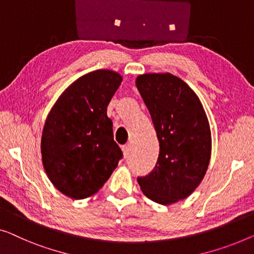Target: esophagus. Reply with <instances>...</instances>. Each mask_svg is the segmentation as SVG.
Listing matches in <instances>:
<instances>
[{
    "label": "esophagus",
    "instance_id": "1",
    "mask_svg": "<svg viewBox=\"0 0 254 254\" xmlns=\"http://www.w3.org/2000/svg\"><path fill=\"white\" fill-rule=\"evenodd\" d=\"M122 151H123V155H124V158H127L128 155H130V151H131V146L128 145H124L122 146Z\"/></svg>",
    "mask_w": 254,
    "mask_h": 254
}]
</instances>
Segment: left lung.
Here are the masks:
<instances>
[{"label": "left lung", "instance_id": "left-lung-1", "mask_svg": "<svg viewBox=\"0 0 254 254\" xmlns=\"http://www.w3.org/2000/svg\"><path fill=\"white\" fill-rule=\"evenodd\" d=\"M135 85L160 142L154 170L137 180L149 199L170 205L188 197L205 176L212 147L209 120L197 94L175 75L142 74Z\"/></svg>", "mask_w": 254, "mask_h": 254}]
</instances>
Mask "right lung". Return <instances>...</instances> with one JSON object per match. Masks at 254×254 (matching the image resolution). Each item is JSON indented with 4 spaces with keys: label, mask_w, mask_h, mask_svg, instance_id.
Instances as JSON below:
<instances>
[{
    "label": "right lung",
    "mask_w": 254,
    "mask_h": 254,
    "mask_svg": "<svg viewBox=\"0 0 254 254\" xmlns=\"http://www.w3.org/2000/svg\"><path fill=\"white\" fill-rule=\"evenodd\" d=\"M114 70L83 75L64 91L45 120L41 154L47 176L74 199L92 196L122 158L107 106L122 83Z\"/></svg>",
    "instance_id": "add662e5"
}]
</instances>
